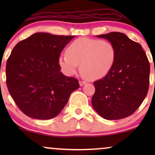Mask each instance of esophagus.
<instances>
[{"label": "esophagus", "mask_w": 155, "mask_h": 155, "mask_svg": "<svg viewBox=\"0 0 155 155\" xmlns=\"http://www.w3.org/2000/svg\"><path fill=\"white\" fill-rule=\"evenodd\" d=\"M79 84H80V86H83L84 84H86V82L85 81H83V80H80Z\"/></svg>", "instance_id": "obj_1"}]
</instances>
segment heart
Listing matches in <instances>:
<instances>
[{
  "label": "heart",
  "mask_w": 155,
  "mask_h": 155,
  "mask_svg": "<svg viewBox=\"0 0 155 155\" xmlns=\"http://www.w3.org/2000/svg\"><path fill=\"white\" fill-rule=\"evenodd\" d=\"M67 54L58 58V63L63 73L73 75L78 65L83 75L90 80L104 77L111 71L116 58L115 46L108 40L78 38L70 44Z\"/></svg>",
  "instance_id": "heart-1"
}]
</instances>
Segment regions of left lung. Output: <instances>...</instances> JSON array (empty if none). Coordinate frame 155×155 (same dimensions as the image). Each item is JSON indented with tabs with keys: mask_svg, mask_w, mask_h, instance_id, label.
I'll list each match as a JSON object with an SVG mask.
<instances>
[{
	"mask_svg": "<svg viewBox=\"0 0 155 155\" xmlns=\"http://www.w3.org/2000/svg\"><path fill=\"white\" fill-rule=\"evenodd\" d=\"M115 46L116 58L111 71L94 82L92 104L101 117L118 120L136 111L147 94L150 63L141 45L125 34L110 32L97 35Z\"/></svg>",
	"mask_w": 155,
	"mask_h": 155,
	"instance_id": "left-lung-1",
	"label": "left lung"
}]
</instances>
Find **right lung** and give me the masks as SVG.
<instances>
[{"label": "right lung", "instance_id": "right-lung-1", "mask_svg": "<svg viewBox=\"0 0 155 155\" xmlns=\"http://www.w3.org/2000/svg\"><path fill=\"white\" fill-rule=\"evenodd\" d=\"M75 36L38 32L18 42L6 63V84L25 115L39 120L56 117L79 88L78 80L61 72L58 58Z\"/></svg>", "mask_w": 155, "mask_h": 155}]
</instances>
